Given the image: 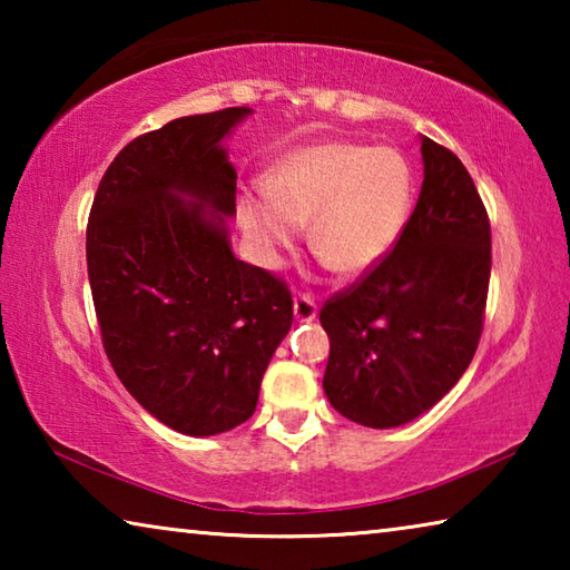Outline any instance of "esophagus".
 Returning <instances> with one entry per match:
<instances>
[{
  "label": "esophagus",
  "instance_id": "34e87169",
  "mask_svg": "<svg viewBox=\"0 0 570 570\" xmlns=\"http://www.w3.org/2000/svg\"><path fill=\"white\" fill-rule=\"evenodd\" d=\"M294 316H296V322H314L316 320L314 298L306 296V294L296 296L294 298Z\"/></svg>",
  "mask_w": 570,
  "mask_h": 570
}]
</instances>
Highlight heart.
<instances>
[{"label": "heart", "instance_id": "1", "mask_svg": "<svg viewBox=\"0 0 570 570\" xmlns=\"http://www.w3.org/2000/svg\"><path fill=\"white\" fill-rule=\"evenodd\" d=\"M268 195L238 208L240 230L264 262H274L312 220L314 254L334 274L362 276L387 258L407 226L414 173L394 148L314 142L278 160Z\"/></svg>", "mask_w": 570, "mask_h": 570}]
</instances>
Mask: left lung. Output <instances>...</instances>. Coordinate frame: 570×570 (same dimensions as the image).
Returning a JSON list of instances; mask_svg holds the SVG:
<instances>
[{
	"label": "left lung",
	"instance_id": "obj_1",
	"mask_svg": "<svg viewBox=\"0 0 570 570\" xmlns=\"http://www.w3.org/2000/svg\"><path fill=\"white\" fill-rule=\"evenodd\" d=\"M422 140L424 180L392 254L324 304V392L364 428L407 424L472 362L490 282V224L455 153Z\"/></svg>",
	"mask_w": 570,
	"mask_h": 570
}]
</instances>
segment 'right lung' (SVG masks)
Listing matches in <instances>:
<instances>
[{
    "label": "right lung",
    "instance_id": "1",
    "mask_svg": "<svg viewBox=\"0 0 570 570\" xmlns=\"http://www.w3.org/2000/svg\"><path fill=\"white\" fill-rule=\"evenodd\" d=\"M250 112L188 115L135 138L90 210L88 276L108 360L142 410L190 438L254 414L294 320L288 288L230 248L236 168L224 140Z\"/></svg>",
    "mask_w": 570,
    "mask_h": 570
}]
</instances>
